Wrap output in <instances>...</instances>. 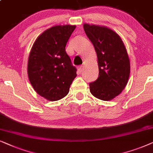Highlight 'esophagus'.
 Here are the masks:
<instances>
[{
	"mask_svg": "<svg viewBox=\"0 0 153 153\" xmlns=\"http://www.w3.org/2000/svg\"><path fill=\"white\" fill-rule=\"evenodd\" d=\"M78 71L79 72H82V69H83V66H78Z\"/></svg>",
	"mask_w": 153,
	"mask_h": 153,
	"instance_id": "34e87169",
	"label": "esophagus"
}]
</instances>
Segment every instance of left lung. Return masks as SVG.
I'll list each match as a JSON object with an SVG mask.
<instances>
[{
    "instance_id": "1",
    "label": "left lung",
    "mask_w": 153,
    "mask_h": 153,
    "mask_svg": "<svg viewBox=\"0 0 153 153\" xmlns=\"http://www.w3.org/2000/svg\"><path fill=\"white\" fill-rule=\"evenodd\" d=\"M85 32L94 47L99 66V77L89 83L94 97L110 101L120 94L127 84L130 62L125 45L111 28L84 24Z\"/></svg>"
}]
</instances>
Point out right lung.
Segmentation results:
<instances>
[{"mask_svg": "<svg viewBox=\"0 0 153 153\" xmlns=\"http://www.w3.org/2000/svg\"><path fill=\"white\" fill-rule=\"evenodd\" d=\"M75 26H54L34 42L28 61V76L34 90L50 101L68 94L76 74L66 52L67 42Z\"/></svg>", "mask_w": 153, "mask_h": 153, "instance_id": "add662e5", "label": "right lung"}]
</instances>
